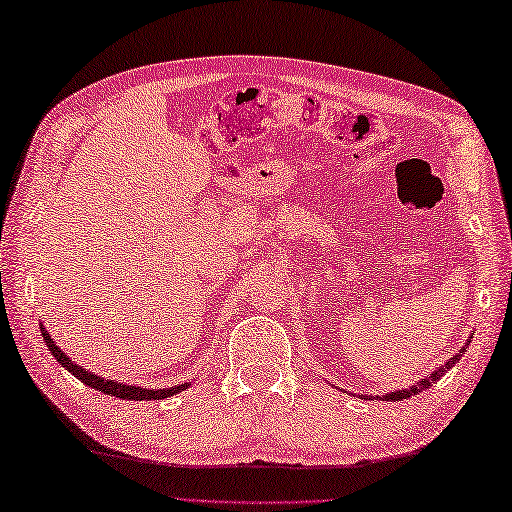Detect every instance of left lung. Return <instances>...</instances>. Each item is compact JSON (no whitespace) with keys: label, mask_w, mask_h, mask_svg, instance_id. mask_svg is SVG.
Returning <instances> with one entry per match:
<instances>
[{"label":"left lung","mask_w":512,"mask_h":512,"mask_svg":"<svg viewBox=\"0 0 512 512\" xmlns=\"http://www.w3.org/2000/svg\"><path fill=\"white\" fill-rule=\"evenodd\" d=\"M469 342V340H467ZM467 349V347H465ZM460 356H463V351H460L458 356H454V358H449L445 365L440 367V370H435L431 376H426V379H422L420 383L417 385H413V388H406V390H397V392H390V395H383V399H390V401H404V399H408V397H415L417 392H422V390H426L429 388V385H433V383H438L440 381V376L445 374V372H449L451 367H454L458 360H460Z\"/></svg>","instance_id":"obj_1"}]
</instances>
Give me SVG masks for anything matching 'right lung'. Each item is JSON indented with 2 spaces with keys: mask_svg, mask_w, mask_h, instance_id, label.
Listing matches in <instances>:
<instances>
[{
  "mask_svg": "<svg viewBox=\"0 0 512 512\" xmlns=\"http://www.w3.org/2000/svg\"><path fill=\"white\" fill-rule=\"evenodd\" d=\"M40 333H43V338L47 342V349L52 351V356L61 363L67 372H72L77 379H81L90 388H95L99 392H104V395H111V397H120V399H133V401H154V399H165V397H172L177 395V392L186 390L188 383H181V385H174V388H163V390H147V388H136V385H124V383H117V381H108L104 376H97V374H90L79 367L77 363H72L70 358H67L61 349L54 345L52 335H49L43 326H40Z\"/></svg>",
  "mask_w": 512,
  "mask_h": 512,
  "instance_id": "1",
  "label": "right lung"
}]
</instances>
